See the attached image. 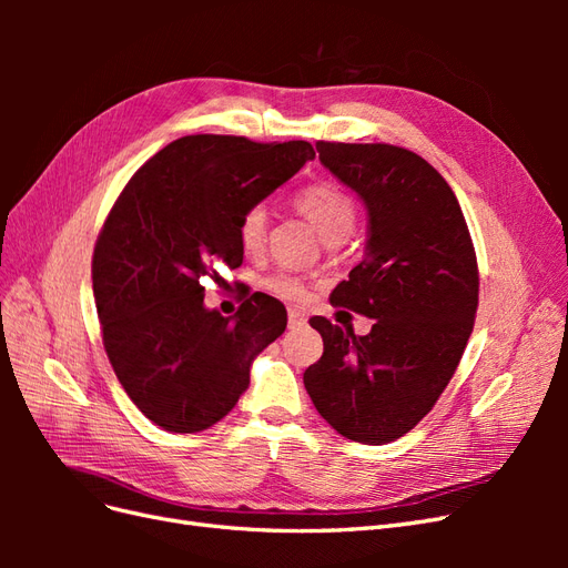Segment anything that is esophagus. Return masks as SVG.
Returning <instances> with one entry per match:
<instances>
[{
    "instance_id": "obj_1",
    "label": "esophagus",
    "mask_w": 568,
    "mask_h": 568,
    "mask_svg": "<svg viewBox=\"0 0 568 568\" xmlns=\"http://www.w3.org/2000/svg\"><path fill=\"white\" fill-rule=\"evenodd\" d=\"M307 317L303 311H296V307H291L288 311V329H301V326H305Z\"/></svg>"
}]
</instances>
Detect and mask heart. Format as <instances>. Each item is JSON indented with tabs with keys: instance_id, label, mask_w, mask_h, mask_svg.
Wrapping results in <instances>:
<instances>
[{
	"instance_id": "b5f03b06",
	"label": "heart",
	"mask_w": 568,
	"mask_h": 568,
	"mask_svg": "<svg viewBox=\"0 0 568 568\" xmlns=\"http://www.w3.org/2000/svg\"><path fill=\"white\" fill-rule=\"evenodd\" d=\"M294 205L301 215L313 222V227L320 232L326 244L341 242L355 222V203L343 192L338 184L332 182H317L301 189L294 196ZM267 234V211L263 205H253L242 220H239V242L246 253H257L265 244ZM267 288L284 298H301L303 284L294 274L280 272L267 280Z\"/></svg>"
}]
</instances>
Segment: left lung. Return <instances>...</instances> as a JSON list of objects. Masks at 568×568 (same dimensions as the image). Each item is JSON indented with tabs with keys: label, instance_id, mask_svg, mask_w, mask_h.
<instances>
[{
	"label": "left lung",
	"instance_id": "left-lung-1",
	"mask_svg": "<svg viewBox=\"0 0 568 568\" xmlns=\"http://www.w3.org/2000/svg\"><path fill=\"white\" fill-rule=\"evenodd\" d=\"M320 163L367 209V246L332 303L374 320L355 336L324 317V353L303 374L341 436L384 445L438 400L474 329L478 270L459 203L438 170L390 144L317 142Z\"/></svg>",
	"mask_w": 568,
	"mask_h": 568
}]
</instances>
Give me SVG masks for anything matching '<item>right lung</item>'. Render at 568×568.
Segmentation results:
<instances>
[{"label": "right lung", "instance_id": "obj_1", "mask_svg": "<svg viewBox=\"0 0 568 568\" xmlns=\"http://www.w3.org/2000/svg\"><path fill=\"white\" fill-rule=\"evenodd\" d=\"M315 159L307 142L189 134L146 161L118 196L92 263L106 355L156 426L199 434L230 415L251 365L286 329V307L248 296L234 317L205 307L203 277L239 267V220Z\"/></svg>", "mask_w": 568, "mask_h": 568}]
</instances>
